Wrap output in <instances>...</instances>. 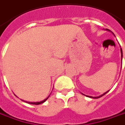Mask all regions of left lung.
<instances>
[{"instance_id": "left-lung-1", "label": "left lung", "mask_w": 125, "mask_h": 125, "mask_svg": "<svg viewBox=\"0 0 125 125\" xmlns=\"http://www.w3.org/2000/svg\"><path fill=\"white\" fill-rule=\"evenodd\" d=\"M120 52H121V61H122V59H123V51H122V49L120 48ZM108 91H107L105 93H103L102 95H99V96H97V97H92V96H89V95H84V94H83V95H85V96H87V97H90V98H93V99H98V98H99V97H102L103 95H104L105 94H106V93H108Z\"/></svg>"}]
</instances>
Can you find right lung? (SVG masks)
<instances>
[{"mask_svg": "<svg viewBox=\"0 0 125 125\" xmlns=\"http://www.w3.org/2000/svg\"><path fill=\"white\" fill-rule=\"evenodd\" d=\"M49 96L50 95H49L46 98V99H44V100H42V101H41V102H26V101H23V100H22V101H23V102H26V103H28V104H34V105H39V104H42V103H44L47 99L49 97Z\"/></svg>", "mask_w": 125, "mask_h": 125, "instance_id": "add662e5", "label": "right lung"}]
</instances>
